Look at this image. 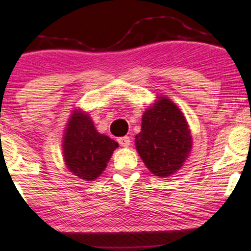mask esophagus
<instances>
[{"mask_svg": "<svg viewBox=\"0 0 251 251\" xmlns=\"http://www.w3.org/2000/svg\"><path fill=\"white\" fill-rule=\"evenodd\" d=\"M118 143L122 146H124V148H127V146L131 145V139H129L128 135H125V137L118 138Z\"/></svg>", "mask_w": 251, "mask_h": 251, "instance_id": "esophagus-1", "label": "esophagus"}]
</instances>
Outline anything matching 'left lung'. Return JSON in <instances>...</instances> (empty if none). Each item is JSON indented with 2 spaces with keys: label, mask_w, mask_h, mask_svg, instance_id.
<instances>
[{
  "label": "left lung",
  "mask_w": 251,
  "mask_h": 251,
  "mask_svg": "<svg viewBox=\"0 0 251 251\" xmlns=\"http://www.w3.org/2000/svg\"><path fill=\"white\" fill-rule=\"evenodd\" d=\"M140 158L152 174L168 177L188 159L192 148L189 125L180 109L166 98L146 109L142 131L135 135Z\"/></svg>",
  "instance_id": "left-lung-1"
}]
</instances>
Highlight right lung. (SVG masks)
I'll return each mask as SVG.
<instances>
[{"label": "right lung", "mask_w": 251, "mask_h": 251, "mask_svg": "<svg viewBox=\"0 0 251 251\" xmlns=\"http://www.w3.org/2000/svg\"><path fill=\"white\" fill-rule=\"evenodd\" d=\"M118 146L107 135L98 133L87 114H72L63 140V157L72 174L83 180L96 179Z\"/></svg>", "instance_id": "obj_1"}]
</instances>
